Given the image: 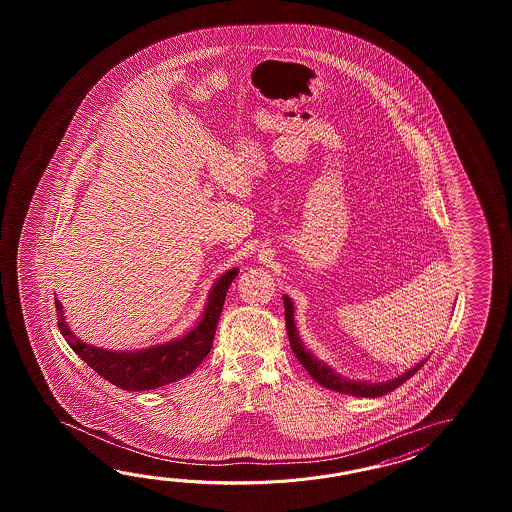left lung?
Here are the masks:
<instances>
[{
    "label": "left lung",
    "mask_w": 512,
    "mask_h": 512,
    "mask_svg": "<svg viewBox=\"0 0 512 512\" xmlns=\"http://www.w3.org/2000/svg\"><path fill=\"white\" fill-rule=\"evenodd\" d=\"M283 305H285V326H287V335L291 348L296 355V359L300 360V364L304 366L305 371L315 379L320 386H324L327 390H333L338 393H348L355 397H379L384 393L392 392L397 386H401L406 379H410L415 371L421 370V366H425L428 359L419 360L410 370L403 371L401 375L393 377L390 381L371 382L360 381V379H349L340 375L337 370H333L331 366H327L326 362L318 359L311 349L307 348L304 340L298 333L296 320H294V304L293 300L283 294Z\"/></svg>",
    "instance_id": "left-lung-1"
}]
</instances>
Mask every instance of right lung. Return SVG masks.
Listing matches in <instances>:
<instances>
[{
	"label": "right lung",
	"instance_id": "1",
	"mask_svg": "<svg viewBox=\"0 0 512 512\" xmlns=\"http://www.w3.org/2000/svg\"><path fill=\"white\" fill-rule=\"evenodd\" d=\"M238 272V267H232L212 283L196 326L186 331L183 337L172 338L157 346L113 351L87 344L67 324L64 305L60 300H56L58 327L69 348L106 381L126 392L155 390L190 375L210 353L225 296Z\"/></svg>",
	"mask_w": 512,
	"mask_h": 512
}]
</instances>
